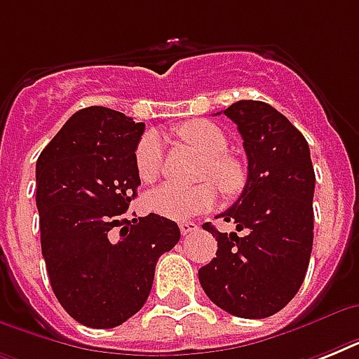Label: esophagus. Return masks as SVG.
<instances>
[{
    "mask_svg": "<svg viewBox=\"0 0 359 359\" xmlns=\"http://www.w3.org/2000/svg\"><path fill=\"white\" fill-rule=\"evenodd\" d=\"M179 227H180V233H182V235H190V233H194V231L199 229V227H197V224H194V222H182Z\"/></svg>",
    "mask_w": 359,
    "mask_h": 359,
    "instance_id": "34e87169",
    "label": "esophagus"
}]
</instances>
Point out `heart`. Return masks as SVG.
I'll return each instance as SVG.
<instances>
[{"mask_svg":"<svg viewBox=\"0 0 359 359\" xmlns=\"http://www.w3.org/2000/svg\"><path fill=\"white\" fill-rule=\"evenodd\" d=\"M177 134L188 145L207 156L203 179H212L225 196H236L245 186V169L236 158L225 154L229 141L218 124L205 119L188 121L177 128ZM163 165V145L156 134H145L135 147V168L141 180L154 182ZM218 201V190L212 182L182 188L163 184L147 197V207L160 218L186 222L208 212Z\"/></svg>","mask_w":359,"mask_h":359,"instance_id":"1","label":"heart"}]
</instances>
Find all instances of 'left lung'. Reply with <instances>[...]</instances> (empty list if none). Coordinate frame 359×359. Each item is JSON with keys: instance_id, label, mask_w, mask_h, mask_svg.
Listing matches in <instances>:
<instances>
[{"instance_id": "8db88e82", "label": "left lung", "mask_w": 359, "mask_h": 359, "mask_svg": "<svg viewBox=\"0 0 359 359\" xmlns=\"http://www.w3.org/2000/svg\"><path fill=\"white\" fill-rule=\"evenodd\" d=\"M224 114L244 140L248 180L219 218L235 222L242 235L203 225L218 240V251L199 268V281L224 311L266 318L294 298L306 278L315 169L306 137L270 104L238 100Z\"/></svg>"}]
</instances>
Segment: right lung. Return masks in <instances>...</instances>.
Instances as JSON below:
<instances>
[{"label": "right lung", "mask_w": 359, "mask_h": 359, "mask_svg": "<svg viewBox=\"0 0 359 359\" xmlns=\"http://www.w3.org/2000/svg\"><path fill=\"white\" fill-rule=\"evenodd\" d=\"M145 130L121 111H76L36 160L41 248L53 294L89 328H115L140 311L154 268L180 238L149 214L126 219L141 184L135 147Z\"/></svg>", "instance_id": "right-lung-1"}]
</instances>
